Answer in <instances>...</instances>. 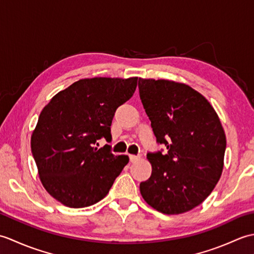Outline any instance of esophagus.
I'll list each match as a JSON object with an SVG mask.
<instances>
[{"label": "esophagus", "mask_w": 254, "mask_h": 254, "mask_svg": "<svg viewBox=\"0 0 254 254\" xmlns=\"http://www.w3.org/2000/svg\"><path fill=\"white\" fill-rule=\"evenodd\" d=\"M138 159V156L135 155H130V161L131 163H134V161H136Z\"/></svg>", "instance_id": "obj_1"}]
</instances>
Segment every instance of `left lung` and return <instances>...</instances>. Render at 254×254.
Returning a JSON list of instances; mask_svg holds the SVG:
<instances>
[{
	"mask_svg": "<svg viewBox=\"0 0 254 254\" xmlns=\"http://www.w3.org/2000/svg\"><path fill=\"white\" fill-rule=\"evenodd\" d=\"M139 98L161 150L147 153L149 179L139 183L143 198L174 215L196 207L223 172L226 135L207 99L190 86L166 79H138Z\"/></svg>",
	"mask_w": 254,
	"mask_h": 254,
	"instance_id": "8db88e82",
	"label": "left lung"
}]
</instances>
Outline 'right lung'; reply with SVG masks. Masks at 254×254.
Returning <instances> with one entry per match:
<instances>
[{"mask_svg": "<svg viewBox=\"0 0 254 254\" xmlns=\"http://www.w3.org/2000/svg\"><path fill=\"white\" fill-rule=\"evenodd\" d=\"M137 77L79 79L58 93L42 109L31 135V153L47 192L73 208L104 198L128 163L115 156L111 123L118 107L133 96Z\"/></svg>", "mask_w": 254, "mask_h": 254, "instance_id": "add662e5", "label": "right lung"}]
</instances>
